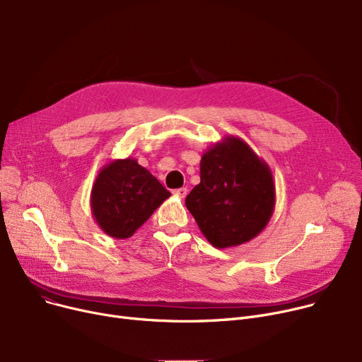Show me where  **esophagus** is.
<instances>
[{
    "mask_svg": "<svg viewBox=\"0 0 362 362\" xmlns=\"http://www.w3.org/2000/svg\"><path fill=\"white\" fill-rule=\"evenodd\" d=\"M173 194L179 198H185L187 195V189L186 187H179V189H175Z\"/></svg>",
    "mask_w": 362,
    "mask_h": 362,
    "instance_id": "esophagus-1",
    "label": "esophagus"
}]
</instances>
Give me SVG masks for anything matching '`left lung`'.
I'll use <instances>...</instances> for the list:
<instances>
[{"instance_id":"obj_1","label":"left lung","mask_w":362,"mask_h":362,"mask_svg":"<svg viewBox=\"0 0 362 362\" xmlns=\"http://www.w3.org/2000/svg\"><path fill=\"white\" fill-rule=\"evenodd\" d=\"M199 168L201 182L185 204L206 240L232 248L257 238L276 205L267 163L245 141L227 135L204 152Z\"/></svg>"}]
</instances>
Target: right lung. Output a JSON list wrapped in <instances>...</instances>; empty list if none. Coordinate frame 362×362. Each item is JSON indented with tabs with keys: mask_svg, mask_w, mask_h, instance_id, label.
<instances>
[{
	"mask_svg": "<svg viewBox=\"0 0 362 362\" xmlns=\"http://www.w3.org/2000/svg\"><path fill=\"white\" fill-rule=\"evenodd\" d=\"M170 195L145 167L129 157L114 160L100 170L90 191V210L105 235L126 239Z\"/></svg>",
	"mask_w": 362,
	"mask_h": 362,
	"instance_id": "right-lung-1",
	"label": "right lung"
}]
</instances>
